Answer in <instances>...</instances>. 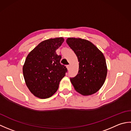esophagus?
I'll return each mask as SVG.
<instances>
[{
	"instance_id": "34e87169",
	"label": "esophagus",
	"mask_w": 131,
	"mask_h": 131,
	"mask_svg": "<svg viewBox=\"0 0 131 131\" xmlns=\"http://www.w3.org/2000/svg\"><path fill=\"white\" fill-rule=\"evenodd\" d=\"M66 67H67L68 70H69V69H70V65H67V66H66Z\"/></svg>"
}]
</instances>
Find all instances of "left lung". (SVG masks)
<instances>
[{"mask_svg":"<svg viewBox=\"0 0 131 131\" xmlns=\"http://www.w3.org/2000/svg\"><path fill=\"white\" fill-rule=\"evenodd\" d=\"M66 43L73 50L79 62L78 73L70 78L74 89L84 96L95 93L104 84L107 75L104 54L87 40L69 38Z\"/></svg>","mask_w":131,"mask_h":131,"instance_id":"left-lung-1","label":"left lung"}]
</instances>
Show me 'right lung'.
<instances>
[{"label":"right lung","mask_w":131,"mask_h":131,"mask_svg":"<svg viewBox=\"0 0 131 131\" xmlns=\"http://www.w3.org/2000/svg\"><path fill=\"white\" fill-rule=\"evenodd\" d=\"M63 41L60 37L41 41L26 58L23 66L25 81L30 91L38 98L47 99L54 94L68 71L60 63L61 56L56 52Z\"/></svg>","instance_id":"obj_1"}]
</instances>
